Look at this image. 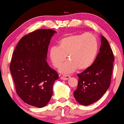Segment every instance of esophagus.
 I'll return each instance as SVG.
<instances>
[{"instance_id": "34e87169", "label": "esophagus", "mask_w": 124, "mask_h": 124, "mask_svg": "<svg viewBox=\"0 0 124 124\" xmlns=\"http://www.w3.org/2000/svg\"><path fill=\"white\" fill-rule=\"evenodd\" d=\"M70 78V75H63V76H62L60 78L62 80H68Z\"/></svg>"}]
</instances>
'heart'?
I'll list each match as a JSON object with an SVG mask.
<instances>
[{"label": "heart", "mask_w": 124, "mask_h": 124, "mask_svg": "<svg viewBox=\"0 0 124 124\" xmlns=\"http://www.w3.org/2000/svg\"><path fill=\"white\" fill-rule=\"evenodd\" d=\"M98 51V42L93 34L68 35L62 39L58 47L52 46L49 56L53 66L59 68L66 59L69 60L61 67L60 72L63 74L79 70H87L93 63Z\"/></svg>", "instance_id": "obj_1"}]
</instances>
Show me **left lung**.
Listing matches in <instances>:
<instances>
[{
  "label": "left lung",
  "mask_w": 124,
  "mask_h": 124,
  "mask_svg": "<svg viewBox=\"0 0 124 124\" xmlns=\"http://www.w3.org/2000/svg\"><path fill=\"white\" fill-rule=\"evenodd\" d=\"M114 56L107 40L101 36L100 52L92 66L79 77L77 90L73 92L77 101L88 106L99 100L110 86Z\"/></svg>",
  "instance_id": "obj_1"
}]
</instances>
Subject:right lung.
<instances>
[{"label": "right lung", "instance_id": "add662e5", "mask_svg": "<svg viewBox=\"0 0 124 124\" xmlns=\"http://www.w3.org/2000/svg\"><path fill=\"white\" fill-rule=\"evenodd\" d=\"M56 32L41 29L23 37L12 54L10 70L16 93L25 103L42 108L50 101L58 74L46 62L48 47Z\"/></svg>", "mask_w": 124, "mask_h": 124}]
</instances>
